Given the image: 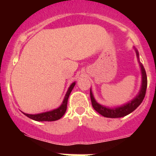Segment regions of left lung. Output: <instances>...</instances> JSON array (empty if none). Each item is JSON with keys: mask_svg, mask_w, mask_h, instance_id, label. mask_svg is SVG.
<instances>
[{"mask_svg": "<svg viewBox=\"0 0 156 156\" xmlns=\"http://www.w3.org/2000/svg\"><path fill=\"white\" fill-rule=\"evenodd\" d=\"M133 48H134L136 55H137V61L139 62V66H140V73H141V86H140L138 94L135 96V98H133L131 101H129L127 103H125V104L122 105L117 106V107H111L110 108L108 106L99 104L97 101L95 100L93 92H92L91 88H90V94L92 106L94 108V110H96L99 114H101L104 117H107V118H121V117L129 115V113H131L132 112L134 111L140 105V103L142 102L144 96H145L146 89H147V76H146V72L143 65L140 62L138 51H137V50L134 47H133Z\"/></svg>", "mask_w": 156, "mask_h": 156, "instance_id": "left-lung-1", "label": "left lung"}]
</instances>
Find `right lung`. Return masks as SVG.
Masks as SVG:
<instances>
[{
  "mask_svg": "<svg viewBox=\"0 0 156 156\" xmlns=\"http://www.w3.org/2000/svg\"><path fill=\"white\" fill-rule=\"evenodd\" d=\"M75 85L76 81L70 84L69 87L68 88V90H67L66 95H65V98L63 99L61 105L59 106L58 108L52 109L51 111H47L44 112H41V113L38 114H24L31 119H34L35 121H39V122H44V121L50 122V121H55L59 119H61L62 117L64 115V114L66 113L69 97L70 93L72 92V90H73Z\"/></svg>",
  "mask_w": 156,
  "mask_h": 156,
  "instance_id": "add662e5",
  "label": "right lung"
}]
</instances>
